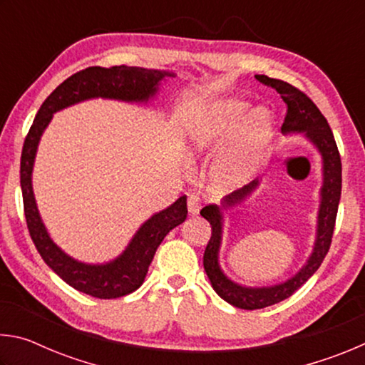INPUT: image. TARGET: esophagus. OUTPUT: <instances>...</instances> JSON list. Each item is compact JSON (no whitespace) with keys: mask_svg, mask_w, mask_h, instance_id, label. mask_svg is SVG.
<instances>
[{"mask_svg":"<svg viewBox=\"0 0 365 365\" xmlns=\"http://www.w3.org/2000/svg\"><path fill=\"white\" fill-rule=\"evenodd\" d=\"M200 209H201V200H200V196L190 195V196H188V211H190V214L196 215L197 212H200Z\"/></svg>","mask_w":365,"mask_h":365,"instance_id":"obj_1","label":"esophagus"}]
</instances>
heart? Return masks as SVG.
Segmentation results:
<instances>
[{"label":"heart","instance_id":"heart-1","mask_svg":"<svg viewBox=\"0 0 365 365\" xmlns=\"http://www.w3.org/2000/svg\"><path fill=\"white\" fill-rule=\"evenodd\" d=\"M272 120L267 110L242 100L209 103L190 127V154L195 159L211 158L212 180L230 190L250 180L257 170L270 138Z\"/></svg>","mask_w":365,"mask_h":365}]
</instances>
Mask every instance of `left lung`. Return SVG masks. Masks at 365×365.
<instances>
[{
  "label": "left lung",
  "instance_id": "8db88e82",
  "mask_svg": "<svg viewBox=\"0 0 365 365\" xmlns=\"http://www.w3.org/2000/svg\"><path fill=\"white\" fill-rule=\"evenodd\" d=\"M256 78L261 83L275 88L277 93L282 96V100L287 104V115L282 125V133H304V137L320 153V156H322V188H320L316 242H314L311 256L292 279L272 287L257 288L240 285V283H235L228 279L219 265L222 230H224L222 228L224 227V214H222V211L242 205L246 197L251 196L252 191L259 187V180L251 182L246 187L225 196L222 200V206L209 205L201 209L200 214L211 224L212 228L211 240H209L205 257H202V265H205L207 279L211 280L214 292L222 299L235 307L246 309V311H255V309L277 304V302L289 298L296 289L311 279L330 250L339 196H341V159H339L336 141L333 138L329 122H327L319 108L301 90L294 88L293 85L283 82V80L270 78L267 76H256Z\"/></svg>",
  "mask_w": 365,
  "mask_h": 365
}]
</instances>
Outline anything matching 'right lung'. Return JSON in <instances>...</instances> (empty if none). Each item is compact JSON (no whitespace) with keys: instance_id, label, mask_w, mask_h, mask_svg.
<instances>
[{"instance_id":"1","label":"right lung","mask_w":365,"mask_h":365,"mask_svg":"<svg viewBox=\"0 0 365 365\" xmlns=\"http://www.w3.org/2000/svg\"><path fill=\"white\" fill-rule=\"evenodd\" d=\"M175 77L170 71L145 69V67H88L64 80L49 95L36 113L35 120L24 141L21 156V188L24 197V212L34 243L43 261L54 274H58L67 285L85 294L100 299H114L125 296L141 287L148 274V267L156 255L158 246L172 228L185 222L188 214L187 196H180L169 207L153 214L137 233L122 255L104 264H86L59 248L53 242L40 217L36 207L32 172L36 150L43 132L51 122L53 114L72 104L93 98L117 100L125 103H148L156 96L164 78Z\"/></svg>"}]
</instances>
